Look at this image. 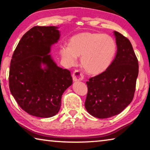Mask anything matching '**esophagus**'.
I'll use <instances>...</instances> for the list:
<instances>
[{
    "instance_id": "obj_1",
    "label": "esophagus",
    "mask_w": 150,
    "mask_h": 150,
    "mask_svg": "<svg viewBox=\"0 0 150 150\" xmlns=\"http://www.w3.org/2000/svg\"><path fill=\"white\" fill-rule=\"evenodd\" d=\"M72 77H73V80L75 82H77V81H83V75L82 73L79 71L75 70L73 73Z\"/></svg>"
}]
</instances>
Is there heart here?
<instances>
[{
	"mask_svg": "<svg viewBox=\"0 0 150 150\" xmlns=\"http://www.w3.org/2000/svg\"><path fill=\"white\" fill-rule=\"evenodd\" d=\"M116 52V44L110 35L85 32L71 37L68 46L60 49V55L69 67L74 66L81 57V64L86 72L99 75L110 67Z\"/></svg>",
	"mask_w": 150,
	"mask_h": 150,
	"instance_id": "1",
	"label": "heart"
}]
</instances>
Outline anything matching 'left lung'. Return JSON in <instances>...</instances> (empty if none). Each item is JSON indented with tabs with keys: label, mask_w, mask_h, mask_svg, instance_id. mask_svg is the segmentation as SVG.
I'll list each match as a JSON object with an SVG mask.
<instances>
[{
	"label": "left lung",
	"mask_w": 150,
	"mask_h": 150,
	"mask_svg": "<svg viewBox=\"0 0 150 150\" xmlns=\"http://www.w3.org/2000/svg\"><path fill=\"white\" fill-rule=\"evenodd\" d=\"M117 46L115 58L105 72L89 79L86 110L98 118L120 114L132 100L138 75V62L128 38L113 32Z\"/></svg>",
	"instance_id": "8db88e82"
}]
</instances>
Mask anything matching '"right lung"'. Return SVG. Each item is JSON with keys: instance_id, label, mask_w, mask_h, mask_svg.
Returning a JSON list of instances; mask_svg holds the SVG:
<instances>
[{"instance_id": "right-lung-1", "label": "right lung", "mask_w": 150, "mask_h": 150, "mask_svg": "<svg viewBox=\"0 0 150 150\" xmlns=\"http://www.w3.org/2000/svg\"><path fill=\"white\" fill-rule=\"evenodd\" d=\"M57 26H34L25 34L12 55L9 87L18 105L29 115H57L64 91L73 83L69 70L57 66L51 55L60 32Z\"/></svg>"}]
</instances>
